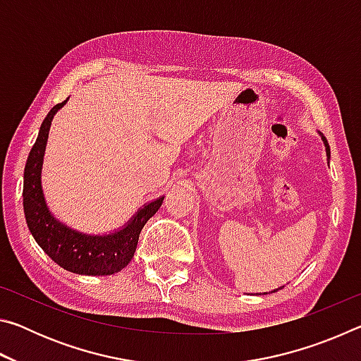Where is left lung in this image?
<instances>
[{
    "label": "left lung",
    "mask_w": 361,
    "mask_h": 361,
    "mask_svg": "<svg viewBox=\"0 0 361 361\" xmlns=\"http://www.w3.org/2000/svg\"><path fill=\"white\" fill-rule=\"evenodd\" d=\"M320 133V132H319ZM320 137H322V140H323V145H325V149H326V157L329 159V145H328V142H326V138L323 137V133H320ZM277 290H282V286H280V288H277ZM277 290H274V291H271V293H276ZM264 295H267V293H264Z\"/></svg>",
    "instance_id": "1"
}]
</instances>
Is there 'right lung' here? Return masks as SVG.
<instances>
[{
	"mask_svg": "<svg viewBox=\"0 0 361 361\" xmlns=\"http://www.w3.org/2000/svg\"><path fill=\"white\" fill-rule=\"evenodd\" d=\"M66 102L68 99L47 113L28 154L23 172V212L36 243L60 267L81 276H111L132 261L140 232L162 205L164 195L143 205L121 229L109 234H84L59 221L46 204L41 170L51 122Z\"/></svg>",
	"mask_w": 361,
	"mask_h": 361,
	"instance_id": "right-lung-1",
	"label": "right lung"
}]
</instances>
